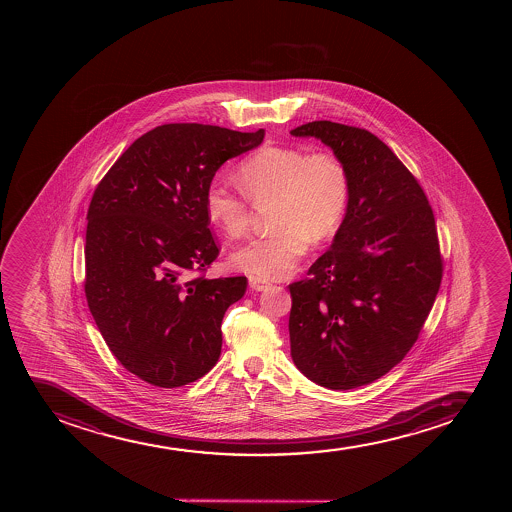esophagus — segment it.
Here are the masks:
<instances>
[{"label":"esophagus","mask_w":512,"mask_h":512,"mask_svg":"<svg viewBox=\"0 0 512 512\" xmlns=\"http://www.w3.org/2000/svg\"><path fill=\"white\" fill-rule=\"evenodd\" d=\"M249 287L256 290V292H263V290L270 287V283L266 282V280H261V278L251 277L249 278Z\"/></svg>","instance_id":"1"}]
</instances>
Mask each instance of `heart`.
<instances>
[{
  "mask_svg": "<svg viewBox=\"0 0 512 512\" xmlns=\"http://www.w3.org/2000/svg\"><path fill=\"white\" fill-rule=\"evenodd\" d=\"M242 193L213 181L205 193L206 217L229 239L246 234L249 199L273 201L275 230L239 247L230 265L253 277L280 280L294 273L314 241L335 234L347 213L350 176L347 165L329 150L268 145L242 160L237 171Z\"/></svg>",
  "mask_w": 512,
  "mask_h": 512,
  "instance_id": "b5f03b06",
  "label": "heart"
}]
</instances>
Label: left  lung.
<instances>
[{
	"mask_svg": "<svg viewBox=\"0 0 512 512\" xmlns=\"http://www.w3.org/2000/svg\"><path fill=\"white\" fill-rule=\"evenodd\" d=\"M314 136L347 165L350 201L333 244L288 285L292 360L328 389L359 388L400 364L417 341L442 280L429 200L412 172L371 131L312 121Z\"/></svg>",
	"mask_w": 512,
	"mask_h": 512,
	"instance_id": "left-lung-1",
	"label": "left lung"
}]
</instances>
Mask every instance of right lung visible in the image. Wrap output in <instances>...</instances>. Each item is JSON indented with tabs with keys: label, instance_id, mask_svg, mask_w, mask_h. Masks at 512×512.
I'll return each instance as SVG.
<instances>
[{
	"label": "right lung",
	"instance_id": "obj_1",
	"mask_svg": "<svg viewBox=\"0 0 512 512\" xmlns=\"http://www.w3.org/2000/svg\"><path fill=\"white\" fill-rule=\"evenodd\" d=\"M263 138L265 130L162 124L140 136L95 188L85 297L107 347L141 381L179 388L217 364L222 319L246 294V277H186L218 256L206 188L227 160Z\"/></svg>",
	"mask_w": 512,
	"mask_h": 512
}]
</instances>
